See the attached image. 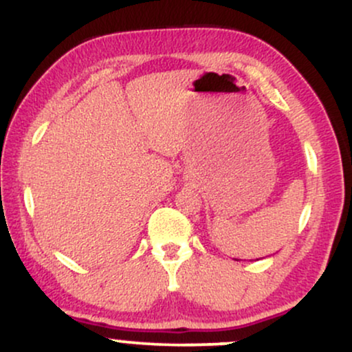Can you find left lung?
<instances>
[{
	"mask_svg": "<svg viewBox=\"0 0 352 352\" xmlns=\"http://www.w3.org/2000/svg\"><path fill=\"white\" fill-rule=\"evenodd\" d=\"M234 261H239V259H234Z\"/></svg>",
	"mask_w": 352,
	"mask_h": 352,
	"instance_id": "1",
	"label": "left lung"
}]
</instances>
